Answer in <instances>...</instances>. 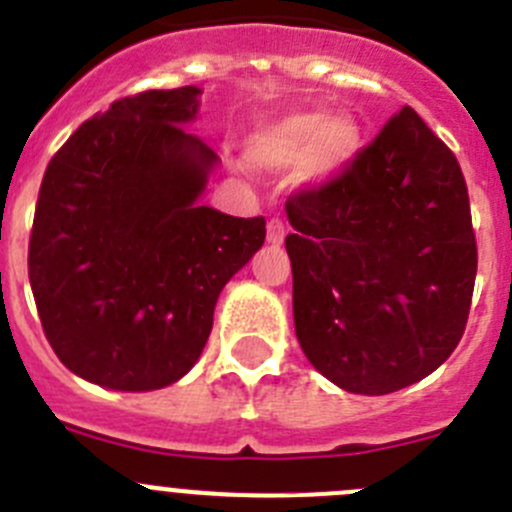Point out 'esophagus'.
Segmentation results:
<instances>
[{
  "instance_id": "1",
  "label": "esophagus",
  "mask_w": 512,
  "mask_h": 512,
  "mask_svg": "<svg viewBox=\"0 0 512 512\" xmlns=\"http://www.w3.org/2000/svg\"><path fill=\"white\" fill-rule=\"evenodd\" d=\"M284 236H287V225H284V220L271 218L269 223H266V241L279 246V243H284Z\"/></svg>"
}]
</instances>
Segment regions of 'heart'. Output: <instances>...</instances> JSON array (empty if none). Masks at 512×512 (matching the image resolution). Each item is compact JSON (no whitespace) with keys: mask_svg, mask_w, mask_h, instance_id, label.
Instances as JSON below:
<instances>
[{"mask_svg":"<svg viewBox=\"0 0 512 512\" xmlns=\"http://www.w3.org/2000/svg\"><path fill=\"white\" fill-rule=\"evenodd\" d=\"M360 149V131L348 116L325 111H292L266 121L246 144V159L256 170H284L299 162L307 180L340 175Z\"/></svg>","mask_w":512,"mask_h":512,"instance_id":"1","label":"heart"}]
</instances>
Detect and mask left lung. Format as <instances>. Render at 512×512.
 Returning a JSON list of instances; mask_svg holds the SVG:
<instances>
[{
  "instance_id": "1",
  "label": "left lung",
  "mask_w": 512,
  "mask_h": 512,
  "mask_svg": "<svg viewBox=\"0 0 512 512\" xmlns=\"http://www.w3.org/2000/svg\"><path fill=\"white\" fill-rule=\"evenodd\" d=\"M294 330L350 393L421 381L462 340L477 274L457 157L411 106L322 185L289 195Z\"/></svg>"
}]
</instances>
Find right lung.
<instances>
[{"label": "right lung", "instance_id": "1", "mask_svg": "<svg viewBox=\"0 0 512 512\" xmlns=\"http://www.w3.org/2000/svg\"><path fill=\"white\" fill-rule=\"evenodd\" d=\"M198 86L144 91L83 121L50 159L27 271L70 373L154 391L198 363L218 294L264 246L266 220L200 205L218 154L182 126Z\"/></svg>", "mask_w": 512, "mask_h": 512}]
</instances>
